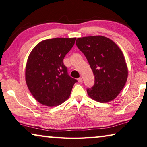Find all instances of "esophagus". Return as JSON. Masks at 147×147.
Masks as SVG:
<instances>
[{"label":"esophagus","mask_w":147,"mask_h":147,"mask_svg":"<svg viewBox=\"0 0 147 147\" xmlns=\"http://www.w3.org/2000/svg\"><path fill=\"white\" fill-rule=\"evenodd\" d=\"M78 81L79 83H81V82H82V81H83L82 78H78Z\"/></svg>","instance_id":"34e87169"}]
</instances>
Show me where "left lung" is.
I'll return each instance as SVG.
<instances>
[{"mask_svg": "<svg viewBox=\"0 0 147 147\" xmlns=\"http://www.w3.org/2000/svg\"><path fill=\"white\" fill-rule=\"evenodd\" d=\"M76 44L85 55L94 76V85L86 90L88 95L100 103L114 100L128 78V68L121 49L102 36L79 38Z\"/></svg>", "mask_w": 147, "mask_h": 147, "instance_id": "left-lung-1", "label": "left lung"}]
</instances>
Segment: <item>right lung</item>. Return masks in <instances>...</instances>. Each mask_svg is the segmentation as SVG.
I'll return each mask as SVG.
<instances>
[{
  "label": "right lung",
  "mask_w": 147,
  "mask_h": 147,
  "mask_svg": "<svg viewBox=\"0 0 147 147\" xmlns=\"http://www.w3.org/2000/svg\"><path fill=\"white\" fill-rule=\"evenodd\" d=\"M76 38H57L38 44L28 57L25 79L34 98L46 106L65 102L70 95L76 79L71 78L63 59L75 44Z\"/></svg>",
  "instance_id": "add662e5"
}]
</instances>
